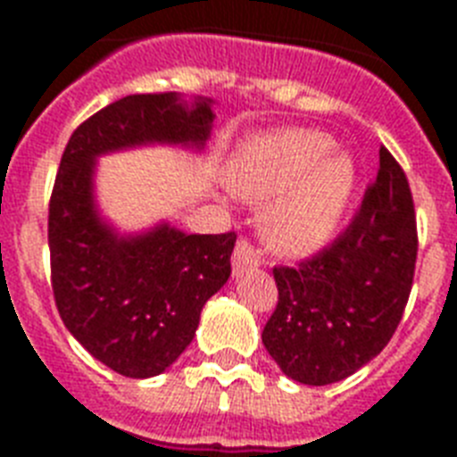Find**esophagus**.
Instances as JSON below:
<instances>
[{"label":"esophagus","instance_id":"esophagus-1","mask_svg":"<svg viewBox=\"0 0 457 457\" xmlns=\"http://www.w3.org/2000/svg\"><path fill=\"white\" fill-rule=\"evenodd\" d=\"M261 265V258H258L256 249L251 246L249 242H237L235 253H232V270L235 275H242L244 270H251V268H258Z\"/></svg>","mask_w":457,"mask_h":457}]
</instances>
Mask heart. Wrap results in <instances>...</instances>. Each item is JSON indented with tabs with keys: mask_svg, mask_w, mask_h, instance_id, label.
Wrapping results in <instances>:
<instances>
[{
	"mask_svg": "<svg viewBox=\"0 0 457 457\" xmlns=\"http://www.w3.org/2000/svg\"><path fill=\"white\" fill-rule=\"evenodd\" d=\"M332 149L325 132L270 130L251 135L229 158V187L246 201L268 204L261 235L279 256L308 258L339 235L358 168Z\"/></svg>",
	"mask_w": 457,
	"mask_h": 457,
	"instance_id": "obj_1",
	"label": "heart"
}]
</instances>
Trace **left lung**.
Here are the masks:
<instances>
[{
    "label": "left lung",
    "instance_id": "8db88e82",
    "mask_svg": "<svg viewBox=\"0 0 457 457\" xmlns=\"http://www.w3.org/2000/svg\"><path fill=\"white\" fill-rule=\"evenodd\" d=\"M418 258L405 172L379 149V172L353 222L299 268H275L279 301L263 346L289 379L325 386L379 355L408 303Z\"/></svg>",
    "mask_w": 457,
    "mask_h": 457
}]
</instances>
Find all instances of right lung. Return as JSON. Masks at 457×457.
<instances>
[{"label":"right lung","instance_id":"1","mask_svg":"<svg viewBox=\"0 0 457 457\" xmlns=\"http://www.w3.org/2000/svg\"><path fill=\"white\" fill-rule=\"evenodd\" d=\"M213 99L130 95L71 135L49 201L56 308L68 332L123 377H156L192 344L201 308L228 282L237 235H187L168 220L120 232L96 204V161L165 145L201 154Z\"/></svg>","mask_w":457,"mask_h":457}]
</instances>
